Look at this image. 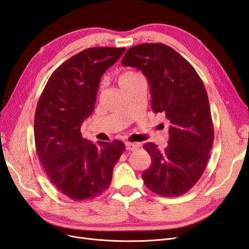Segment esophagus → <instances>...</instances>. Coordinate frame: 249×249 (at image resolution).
<instances>
[{
	"mask_svg": "<svg viewBox=\"0 0 249 249\" xmlns=\"http://www.w3.org/2000/svg\"><path fill=\"white\" fill-rule=\"evenodd\" d=\"M138 147H139L138 143H131V142L125 143V148L127 150H131V152H134V150H136Z\"/></svg>",
	"mask_w": 249,
	"mask_h": 249,
	"instance_id": "34e87169",
	"label": "esophagus"
}]
</instances>
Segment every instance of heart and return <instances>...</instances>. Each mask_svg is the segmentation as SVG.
<instances>
[{"label":"heart","instance_id":"b5f03b06","mask_svg":"<svg viewBox=\"0 0 249 249\" xmlns=\"http://www.w3.org/2000/svg\"><path fill=\"white\" fill-rule=\"evenodd\" d=\"M137 77H139V74L136 73V72H134V71H125V72H124L122 74V76L119 77V80H118L119 85H123V84H124V83L129 82V81H131V80H133L135 78H137Z\"/></svg>","mask_w":249,"mask_h":249}]
</instances>
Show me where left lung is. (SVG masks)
<instances>
[{"label":"left lung","instance_id":"1","mask_svg":"<svg viewBox=\"0 0 249 249\" xmlns=\"http://www.w3.org/2000/svg\"><path fill=\"white\" fill-rule=\"evenodd\" d=\"M122 64L140 70L148 81L152 109L169 120L164 150L153 142L143 145L152 159L142 172L150 191L179 196L197 183L207 166L214 127L205 85L194 67L163 43H142L126 51Z\"/></svg>","mask_w":249,"mask_h":249}]
</instances>
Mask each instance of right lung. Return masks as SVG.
<instances>
[{
    "mask_svg": "<svg viewBox=\"0 0 249 249\" xmlns=\"http://www.w3.org/2000/svg\"><path fill=\"white\" fill-rule=\"evenodd\" d=\"M124 51L90 48L71 57L52 73L37 103V155L52 184L72 200L94 198L106 191L125 149L119 140L93 144L80 132L94 110L101 77Z\"/></svg>",
    "mask_w": 249,
    "mask_h": 249,
    "instance_id": "1",
    "label": "right lung"
}]
</instances>
